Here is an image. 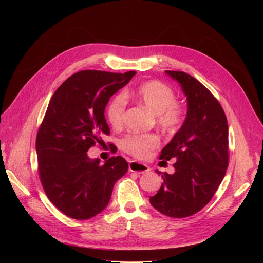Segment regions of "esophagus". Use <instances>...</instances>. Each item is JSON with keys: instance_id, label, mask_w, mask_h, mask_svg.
<instances>
[{"instance_id": "esophagus-1", "label": "esophagus", "mask_w": 263, "mask_h": 263, "mask_svg": "<svg viewBox=\"0 0 263 263\" xmlns=\"http://www.w3.org/2000/svg\"><path fill=\"white\" fill-rule=\"evenodd\" d=\"M129 170L131 172L139 173V174H144V173H147V172L150 171L149 166H147L146 164L136 162V161H130V163H129Z\"/></svg>"}]
</instances>
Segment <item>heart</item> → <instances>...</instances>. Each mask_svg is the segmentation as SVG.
I'll list each match as a JSON object with an SVG mask.
<instances>
[{
  "label": "heart",
  "mask_w": 263,
  "mask_h": 263,
  "mask_svg": "<svg viewBox=\"0 0 263 263\" xmlns=\"http://www.w3.org/2000/svg\"><path fill=\"white\" fill-rule=\"evenodd\" d=\"M137 102L156 115L158 126L166 133H175L183 122L184 109L176 101L175 91L163 82L147 81L130 92ZM126 97L122 93L114 96L106 106V118L114 128H119L124 117ZM160 137L155 133L130 134L121 141V148L127 154L137 158H147L159 147Z\"/></svg>",
  "instance_id": "heart-1"
}]
</instances>
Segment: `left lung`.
<instances>
[{"label": "left lung", "mask_w": 263, "mask_h": 263, "mask_svg": "<svg viewBox=\"0 0 263 263\" xmlns=\"http://www.w3.org/2000/svg\"><path fill=\"white\" fill-rule=\"evenodd\" d=\"M165 73L180 84L187 112L160 156L164 162L177 160L175 173H162L163 183L149 200L162 214L181 218L200 211L223 181L229 159L228 123L222 105L199 81L182 71Z\"/></svg>", "instance_id": "left-lung-1"}]
</instances>
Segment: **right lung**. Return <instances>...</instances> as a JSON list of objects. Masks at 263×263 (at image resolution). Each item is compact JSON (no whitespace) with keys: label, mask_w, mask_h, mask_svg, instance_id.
Here are the masks:
<instances>
[{"label":"right lung","mask_w":263,"mask_h":263,"mask_svg":"<svg viewBox=\"0 0 263 263\" xmlns=\"http://www.w3.org/2000/svg\"><path fill=\"white\" fill-rule=\"evenodd\" d=\"M135 73L82 70L69 77L49 102L36 137L39 178L50 201L69 217L88 219L103 211L115 182L128 172L122 157L101 165L87 151L109 135L105 106Z\"/></svg>","instance_id":"add662e5"}]
</instances>
